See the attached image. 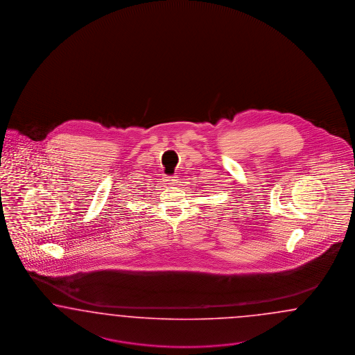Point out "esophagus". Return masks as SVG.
I'll return each instance as SVG.
<instances>
[{
	"mask_svg": "<svg viewBox=\"0 0 355 355\" xmlns=\"http://www.w3.org/2000/svg\"><path fill=\"white\" fill-rule=\"evenodd\" d=\"M164 181L171 186H174V184H177L178 180H177V177H164Z\"/></svg>",
	"mask_w": 355,
	"mask_h": 355,
	"instance_id": "esophagus-1",
	"label": "esophagus"
}]
</instances>
